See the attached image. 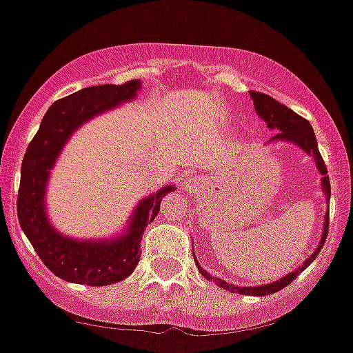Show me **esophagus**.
Wrapping results in <instances>:
<instances>
[{
	"label": "esophagus",
	"instance_id": "1",
	"mask_svg": "<svg viewBox=\"0 0 353 353\" xmlns=\"http://www.w3.org/2000/svg\"><path fill=\"white\" fill-rule=\"evenodd\" d=\"M183 187L187 188V190H195V188L201 187V181H199L195 176H188L187 180L183 181Z\"/></svg>",
	"mask_w": 353,
	"mask_h": 353
}]
</instances>
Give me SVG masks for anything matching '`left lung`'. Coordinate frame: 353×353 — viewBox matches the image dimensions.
I'll return each mask as SVG.
<instances>
[{
  "mask_svg": "<svg viewBox=\"0 0 353 353\" xmlns=\"http://www.w3.org/2000/svg\"><path fill=\"white\" fill-rule=\"evenodd\" d=\"M250 97H252L257 114H259V117L266 121L268 127L276 130V134L270 139V142H273V141L294 142V144L299 145V148H302L307 154L312 156L314 161H316V165H317V170H319V173L323 175V180L321 181H323V192H324V195H326V202H330V197H331L330 176H327L326 165H324L323 156H321L319 149H317L316 135H314V130H312V127H310L309 121H307L305 118L299 117V114H296L295 111H292L290 108L280 104L276 99H273L271 96H268V94L250 90ZM327 226H330V211L326 212V219H324V228H323V239H321L317 249L310 254V257L302 264V266L296 268V270L292 271L290 274H285L281 280L274 281V283L261 285V287H235V285L226 283V281L219 280V278H212L211 274L205 273V271L199 266L197 261H195V264H197V268H199V271H201L202 276L208 278V280H211V281H214L218 287L233 292V294L256 295V296L271 295V294H274V292H280V290H283L285 287H288V285H290L292 281H294L295 278L299 276V274L302 273V271L305 270V268L309 266L314 259H316L317 254H319L321 249H323L324 242H326Z\"/></svg>",
  "mask_w": 353,
  "mask_h": 353,
  "instance_id": "8db88e82",
  "label": "left lung"
}]
</instances>
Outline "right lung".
<instances>
[{
  "label": "right lung",
  "mask_w": 353,
  "mask_h": 353,
  "mask_svg": "<svg viewBox=\"0 0 353 353\" xmlns=\"http://www.w3.org/2000/svg\"><path fill=\"white\" fill-rule=\"evenodd\" d=\"M141 87L139 80L113 85H92L58 99L44 114L41 127L27 148L20 172L17 214L23 233L44 266L70 283L104 287L125 280L141 259L144 230L158 216L163 197L175 187H165L141 201L128 232L111 242H83L59 235L44 211L48 176L70 135L96 114L130 101Z\"/></svg>",
  "instance_id": "add662e5"
}]
</instances>
